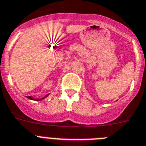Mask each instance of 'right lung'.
<instances>
[{
    "label": "right lung",
    "mask_w": 146,
    "mask_h": 146,
    "mask_svg": "<svg viewBox=\"0 0 146 146\" xmlns=\"http://www.w3.org/2000/svg\"><path fill=\"white\" fill-rule=\"evenodd\" d=\"M48 96H49V94H47V95H46L45 96H44V97H42V98H40V99H35V98H33V96H27V98L29 99V100H35V101H41V100H44V99H45V98L47 97Z\"/></svg>",
    "instance_id": "obj_1"
}]
</instances>
